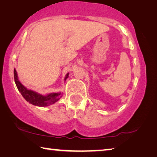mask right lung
Masks as SVG:
<instances>
[{
	"label": "right lung",
	"mask_w": 157,
	"mask_h": 157,
	"mask_svg": "<svg viewBox=\"0 0 157 157\" xmlns=\"http://www.w3.org/2000/svg\"><path fill=\"white\" fill-rule=\"evenodd\" d=\"M68 74L66 75L65 80L66 78H68ZM14 82H15L16 86L19 92L21 94L24 98L29 102V103L32 105L40 106V107H44L48 106L49 105L55 103L56 101H58L62 97V94L61 93H54L50 94L46 96H42L40 94H37L36 92L31 90H28L26 87L22 85L17 78V74L15 69L14 70Z\"/></svg>",
	"instance_id": "obj_1"
}]
</instances>
